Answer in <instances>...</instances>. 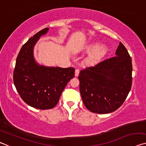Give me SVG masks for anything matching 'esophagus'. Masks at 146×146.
Here are the masks:
<instances>
[{"instance_id":"obj_1","label":"esophagus","mask_w":146,"mask_h":146,"mask_svg":"<svg viewBox=\"0 0 146 146\" xmlns=\"http://www.w3.org/2000/svg\"><path fill=\"white\" fill-rule=\"evenodd\" d=\"M79 73H80V70L78 69H76L75 70V75L76 76H78L79 75Z\"/></svg>"}]
</instances>
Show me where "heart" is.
<instances>
[{
    "mask_svg": "<svg viewBox=\"0 0 146 146\" xmlns=\"http://www.w3.org/2000/svg\"><path fill=\"white\" fill-rule=\"evenodd\" d=\"M88 50L92 51L90 53L86 61L88 63H94L98 61L104 55L107 50V48L104 45H100L97 43H93L88 46Z\"/></svg>",
    "mask_w": 146,
    "mask_h": 146,
    "instance_id": "b5f03b06",
    "label": "heart"
}]
</instances>
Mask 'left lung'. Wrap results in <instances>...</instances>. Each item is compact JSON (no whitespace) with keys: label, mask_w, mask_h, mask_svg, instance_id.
<instances>
[{"label":"left lung","mask_w":146,"mask_h":146,"mask_svg":"<svg viewBox=\"0 0 146 146\" xmlns=\"http://www.w3.org/2000/svg\"><path fill=\"white\" fill-rule=\"evenodd\" d=\"M132 70L131 58L120 42L116 56L81 70L80 92L86 108L99 114L119 108L131 88Z\"/></svg>","instance_id":"1"}]
</instances>
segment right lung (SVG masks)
<instances>
[{
	"mask_svg": "<svg viewBox=\"0 0 146 146\" xmlns=\"http://www.w3.org/2000/svg\"><path fill=\"white\" fill-rule=\"evenodd\" d=\"M48 29H42L24 44L13 72V82L20 97L27 104L39 110L55 107L68 82L75 76L73 68L45 67L35 61V44Z\"/></svg>",
	"mask_w": 146,
	"mask_h": 146,
	"instance_id": "add662e5",
	"label": "right lung"
}]
</instances>
